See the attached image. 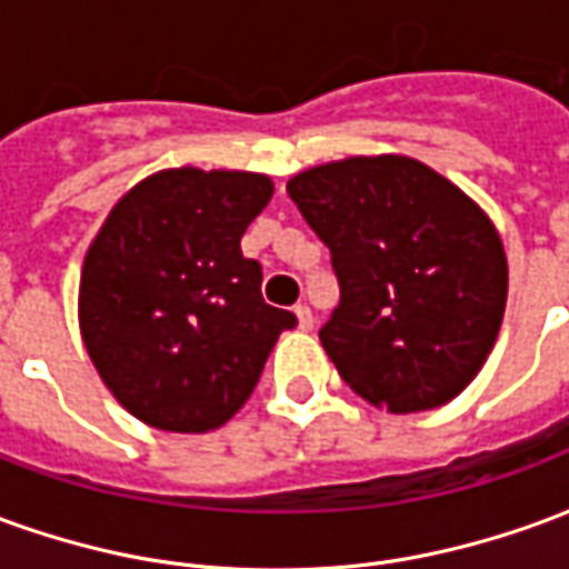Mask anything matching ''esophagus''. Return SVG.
<instances>
[{"mask_svg":"<svg viewBox=\"0 0 569 569\" xmlns=\"http://www.w3.org/2000/svg\"><path fill=\"white\" fill-rule=\"evenodd\" d=\"M296 317H298V329H301V332H310V329H313V310H310L308 305H298Z\"/></svg>","mask_w":569,"mask_h":569,"instance_id":"esophagus-1","label":"esophagus"}]
</instances>
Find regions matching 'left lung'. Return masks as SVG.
<instances>
[{
  "mask_svg": "<svg viewBox=\"0 0 569 569\" xmlns=\"http://www.w3.org/2000/svg\"><path fill=\"white\" fill-rule=\"evenodd\" d=\"M286 191L332 256L341 301L320 341L347 387L393 415L451 402L506 310V252L488 216L402 154L322 163Z\"/></svg>",
  "mask_w": 569,
  "mask_h": 569,
  "instance_id": "8db88e82",
  "label": "left lung"
}]
</instances>
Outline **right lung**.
<instances>
[{"instance_id": "add662e5", "label": "right lung", "mask_w": 569, "mask_h": 569, "mask_svg": "<svg viewBox=\"0 0 569 569\" xmlns=\"http://www.w3.org/2000/svg\"><path fill=\"white\" fill-rule=\"evenodd\" d=\"M268 176L161 170L118 200L84 256L79 322L103 383L133 418L207 432L247 402L296 313L261 298L240 237Z\"/></svg>"}]
</instances>
